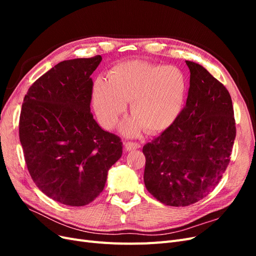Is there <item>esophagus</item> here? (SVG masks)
Here are the masks:
<instances>
[{
  "label": "esophagus",
  "mask_w": 256,
  "mask_h": 256,
  "mask_svg": "<svg viewBox=\"0 0 256 256\" xmlns=\"http://www.w3.org/2000/svg\"><path fill=\"white\" fill-rule=\"evenodd\" d=\"M140 147H141V145H140V143H138V142H132V141L125 142V148L127 150H134L140 148Z\"/></svg>",
  "instance_id": "esophagus-1"
}]
</instances>
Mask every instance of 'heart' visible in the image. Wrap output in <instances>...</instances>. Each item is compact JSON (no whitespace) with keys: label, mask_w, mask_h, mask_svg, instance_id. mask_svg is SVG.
Instances as JSON below:
<instances>
[{"label":"heart","mask_w":256,"mask_h":256,"mask_svg":"<svg viewBox=\"0 0 256 256\" xmlns=\"http://www.w3.org/2000/svg\"><path fill=\"white\" fill-rule=\"evenodd\" d=\"M187 90V76L180 68L128 60L111 69L108 82L95 83L92 102L106 128L111 129L118 124L126 110V102H130L134 115L122 122V132L136 136L145 128L148 134H159L180 118Z\"/></svg>","instance_id":"obj_1"}]
</instances>
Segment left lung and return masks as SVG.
Masks as SVG:
<instances>
[{"label":"left lung","mask_w":256,"mask_h":256,"mask_svg":"<svg viewBox=\"0 0 256 256\" xmlns=\"http://www.w3.org/2000/svg\"><path fill=\"white\" fill-rule=\"evenodd\" d=\"M180 118L143 147L144 182L168 206H189L208 196L230 164L236 136L232 98L226 86L194 62Z\"/></svg>","instance_id":"8db88e82"}]
</instances>
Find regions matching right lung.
Instances as JSON below:
<instances>
[{
    "instance_id": "obj_1",
    "label": "right lung",
    "mask_w": 256,
    "mask_h": 256,
    "mask_svg": "<svg viewBox=\"0 0 256 256\" xmlns=\"http://www.w3.org/2000/svg\"><path fill=\"white\" fill-rule=\"evenodd\" d=\"M100 62H60L30 85L22 104L19 138L28 173L46 196L68 206L92 202L122 152V138L90 112V74Z\"/></svg>"
}]
</instances>
